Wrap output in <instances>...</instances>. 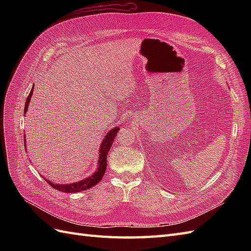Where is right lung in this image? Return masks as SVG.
<instances>
[{"instance_id":"add662e5","label":"right lung","mask_w":251,"mask_h":251,"mask_svg":"<svg viewBox=\"0 0 251 251\" xmlns=\"http://www.w3.org/2000/svg\"><path fill=\"white\" fill-rule=\"evenodd\" d=\"M33 88H34V86L32 87L31 91H30V93H29L27 100H26L25 108H24L25 114L28 110V105L30 103V100H31V96L33 94ZM119 130H120L119 126H115V127H113L112 130H110L107 133V135H105V137L103 138V140L100 144V148L97 169L92 175H90L89 177L82 179L80 181H77V182H73V183H69V184H62V183L57 184V183H54V182H51L50 180H47L46 178H44V179L46 180L47 183H49L53 188H55V189H57V191H60L63 193H72V194L73 193H79V192L86 191V189H89L92 186L96 185L98 182H100L102 179L103 175L105 173V170H107V156H108L109 151H110L112 144L114 142V139H115V137H116L117 132ZM24 146L27 147L25 136H24Z\"/></svg>"}]
</instances>
